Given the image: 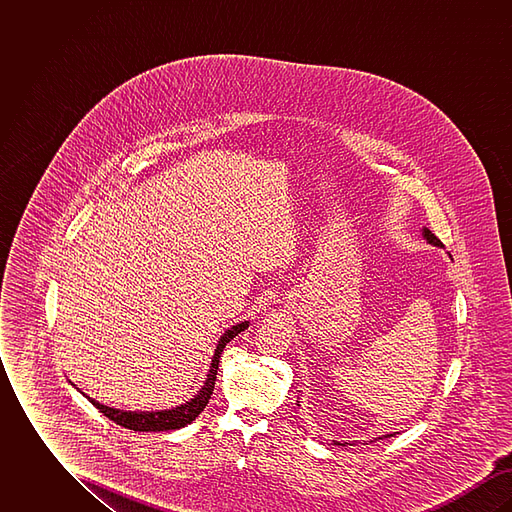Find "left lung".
I'll return each mask as SVG.
<instances>
[{
    "instance_id": "8db88e82",
    "label": "left lung",
    "mask_w": 512,
    "mask_h": 512,
    "mask_svg": "<svg viewBox=\"0 0 512 512\" xmlns=\"http://www.w3.org/2000/svg\"><path fill=\"white\" fill-rule=\"evenodd\" d=\"M422 236H424V240L428 242V244L436 245V247H443V244L439 242V238H436L428 228H422ZM384 438H390V436H384ZM384 438H378V439H384ZM340 445V443H338Z\"/></svg>"
}]
</instances>
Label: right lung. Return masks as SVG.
Instances as JSON below:
<instances>
[{"mask_svg": "<svg viewBox=\"0 0 512 512\" xmlns=\"http://www.w3.org/2000/svg\"><path fill=\"white\" fill-rule=\"evenodd\" d=\"M249 326V322H240L236 326H232L230 330H226L222 334V338L219 340V345L215 349V355H213V361H211V368H209V374H207V380L203 384V388L199 390V393L195 395L194 399L186 401L184 405L180 407H174V409H167V411H151V413H138V411H121V409H113V407H107L103 403H99L96 399L88 397L90 403L99 409V413L105 414L109 420L117 422L122 428H128V430H134V432H169V430H178V428H184L186 424H190L192 420H195V416L201 413L211 395L215 390V380H217V370H219L220 353L222 349L226 347L228 341L234 340L240 332H244L245 328Z\"/></svg>", "mask_w": 512, "mask_h": 512, "instance_id": "obj_1", "label": "right lung"}]
</instances>
